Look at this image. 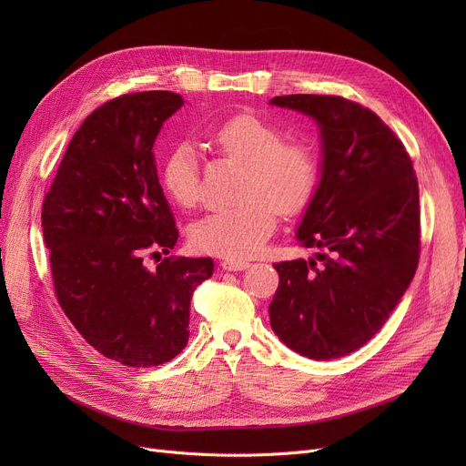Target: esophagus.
<instances>
[{
	"label": "esophagus",
	"mask_w": 466,
	"mask_h": 466,
	"mask_svg": "<svg viewBox=\"0 0 466 466\" xmlns=\"http://www.w3.org/2000/svg\"><path fill=\"white\" fill-rule=\"evenodd\" d=\"M220 266H223V270H228V272H239V270H246V268H249V260H223L220 262Z\"/></svg>",
	"instance_id": "1"
}]
</instances>
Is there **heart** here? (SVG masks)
Segmentation results:
<instances>
[{"label":"heart","instance_id":"heart-1","mask_svg":"<svg viewBox=\"0 0 466 466\" xmlns=\"http://www.w3.org/2000/svg\"><path fill=\"white\" fill-rule=\"evenodd\" d=\"M283 141L278 127L249 113L230 116L213 130L211 143L220 153L248 164L246 200L192 223L188 238L196 249L227 260L249 258L272 236L276 209L292 215L308 206L317 185V162L306 147ZM162 185L183 208L198 202L200 157L190 143H179L166 157Z\"/></svg>","mask_w":466,"mask_h":466}]
</instances>
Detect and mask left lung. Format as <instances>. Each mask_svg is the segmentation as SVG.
<instances>
[{"label":"left lung","instance_id":"8db88e82","mask_svg":"<svg viewBox=\"0 0 466 466\" xmlns=\"http://www.w3.org/2000/svg\"><path fill=\"white\" fill-rule=\"evenodd\" d=\"M319 128V183L297 228L315 258L278 262L268 308L287 348L329 360L362 348L389 319L420 260V187L381 118L338 96H276ZM321 259L322 264L316 262Z\"/></svg>","mask_w":466,"mask_h":466}]
</instances>
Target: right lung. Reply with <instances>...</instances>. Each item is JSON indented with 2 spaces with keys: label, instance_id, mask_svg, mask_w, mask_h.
<instances>
[{
  "label": "right lung",
  "instance_id": "right-lung-1",
  "mask_svg": "<svg viewBox=\"0 0 466 466\" xmlns=\"http://www.w3.org/2000/svg\"><path fill=\"white\" fill-rule=\"evenodd\" d=\"M183 104L149 90L97 107L71 137L41 213L64 313L96 351L134 369L183 351L192 292L213 274L208 257H169L155 270L143 260L179 238L153 147Z\"/></svg>",
  "mask_w": 466,
  "mask_h": 466
}]
</instances>
